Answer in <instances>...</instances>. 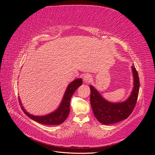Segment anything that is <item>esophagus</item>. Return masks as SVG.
<instances>
[{
    "label": "esophagus",
    "instance_id": "1",
    "mask_svg": "<svg viewBox=\"0 0 155 155\" xmlns=\"http://www.w3.org/2000/svg\"><path fill=\"white\" fill-rule=\"evenodd\" d=\"M83 81L85 82V83H89L91 81V79H92V77H91V75H89V74H85V76H83Z\"/></svg>",
    "mask_w": 155,
    "mask_h": 155
}]
</instances>
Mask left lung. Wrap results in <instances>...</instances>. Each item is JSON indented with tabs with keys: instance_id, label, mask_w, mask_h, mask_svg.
<instances>
[{
	"instance_id": "8db88e82",
	"label": "left lung",
	"mask_w": 155,
	"mask_h": 155,
	"mask_svg": "<svg viewBox=\"0 0 155 155\" xmlns=\"http://www.w3.org/2000/svg\"><path fill=\"white\" fill-rule=\"evenodd\" d=\"M134 87L127 100L120 103H111L105 100L96 89L91 85V104L96 119L100 123L109 125L127 118L132 113L137 104L140 87L138 74L134 67H132Z\"/></svg>"
}]
</instances>
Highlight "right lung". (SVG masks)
<instances>
[{
	"label": "right lung",
	"mask_w": 155,
	"mask_h": 155,
	"mask_svg": "<svg viewBox=\"0 0 155 155\" xmlns=\"http://www.w3.org/2000/svg\"><path fill=\"white\" fill-rule=\"evenodd\" d=\"M83 81L81 78L75 79L74 81L70 83L67 88V90L64 92L63 98L61 103L60 104L59 107L54 112H51L45 116H34L27 112L24 107H21L22 110L25 113L31 120H34L37 122H39L45 125H59L63 123L64 120L67 119L70 112V102L71 97L74 92L77 88L82 85ZM20 104H21V101ZM21 105H22L21 104Z\"/></svg>",
	"instance_id": "right-lung-1"
}]
</instances>
